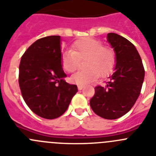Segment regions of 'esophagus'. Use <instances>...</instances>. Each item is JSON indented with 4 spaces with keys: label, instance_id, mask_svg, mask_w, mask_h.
<instances>
[{
    "label": "esophagus",
    "instance_id": "34e87169",
    "mask_svg": "<svg viewBox=\"0 0 156 156\" xmlns=\"http://www.w3.org/2000/svg\"><path fill=\"white\" fill-rule=\"evenodd\" d=\"M83 85H78V90H81L83 88Z\"/></svg>",
    "mask_w": 156,
    "mask_h": 156
}]
</instances>
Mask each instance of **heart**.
<instances>
[{
    "label": "heart",
    "mask_w": 156,
    "mask_h": 156,
    "mask_svg": "<svg viewBox=\"0 0 156 156\" xmlns=\"http://www.w3.org/2000/svg\"><path fill=\"white\" fill-rule=\"evenodd\" d=\"M68 50L62 55V65L64 69L72 73L79 66V60L86 58L84 67L71 76L72 82L84 85L95 81L101 75L107 76L111 73L115 65L116 54L114 48L108 45H103L98 39L87 37L75 41Z\"/></svg>",
    "instance_id": "1"
}]
</instances>
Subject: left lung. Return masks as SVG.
<instances>
[{
  "label": "left lung",
  "mask_w": 156,
  "mask_h": 156,
  "mask_svg": "<svg viewBox=\"0 0 156 156\" xmlns=\"http://www.w3.org/2000/svg\"><path fill=\"white\" fill-rule=\"evenodd\" d=\"M107 38L116 54L115 71L104 86L94 88L90 106L100 117L116 119L130 111L139 98L145 69L133 44L115 33H108Z\"/></svg>",
  "instance_id": "8db88e82"
}]
</instances>
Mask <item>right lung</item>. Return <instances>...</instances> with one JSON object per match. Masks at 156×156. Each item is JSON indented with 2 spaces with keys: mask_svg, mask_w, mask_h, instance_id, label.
Returning a JSON list of instances; mask_svg holds the SVG:
<instances>
[{
  "mask_svg": "<svg viewBox=\"0 0 156 156\" xmlns=\"http://www.w3.org/2000/svg\"><path fill=\"white\" fill-rule=\"evenodd\" d=\"M60 36H48L32 44L19 65V86L24 101L37 115L47 119L65 112L78 91L63 78Z\"/></svg>",
  "mask_w": 156,
  "mask_h": 156,
  "instance_id": "obj_1",
  "label": "right lung"
}]
</instances>
